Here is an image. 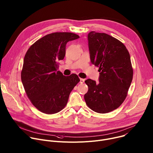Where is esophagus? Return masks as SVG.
I'll list each match as a JSON object with an SVG mask.
<instances>
[{
  "label": "esophagus",
  "mask_w": 153,
  "mask_h": 153,
  "mask_svg": "<svg viewBox=\"0 0 153 153\" xmlns=\"http://www.w3.org/2000/svg\"><path fill=\"white\" fill-rule=\"evenodd\" d=\"M84 82V79H83V78H80V83L82 84Z\"/></svg>",
  "instance_id": "obj_1"
}]
</instances>
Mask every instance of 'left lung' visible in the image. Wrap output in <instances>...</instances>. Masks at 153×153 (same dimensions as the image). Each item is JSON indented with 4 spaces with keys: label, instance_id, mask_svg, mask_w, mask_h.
Returning <instances> with one entry per match:
<instances>
[{
    "label": "left lung",
    "instance_id": "obj_1",
    "mask_svg": "<svg viewBox=\"0 0 153 153\" xmlns=\"http://www.w3.org/2000/svg\"><path fill=\"white\" fill-rule=\"evenodd\" d=\"M91 62L99 67V83L85 81L88 91L86 105L92 111L108 113L119 107L125 100L132 80L130 55L125 45L104 33L91 31L88 36Z\"/></svg>",
    "mask_w": 153,
    "mask_h": 153
}]
</instances>
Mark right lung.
Listing matches in <instances>:
<instances>
[{
  "label": "right lung",
  "instance_id": "1",
  "mask_svg": "<svg viewBox=\"0 0 153 153\" xmlns=\"http://www.w3.org/2000/svg\"><path fill=\"white\" fill-rule=\"evenodd\" d=\"M79 38L73 33H51L36 41L27 50L21 72L22 82L31 103L43 113L53 114L61 111L80 81L76 74L65 76L57 71V62L64 59L67 43Z\"/></svg>",
  "mask_w": 153,
  "mask_h": 153
}]
</instances>
